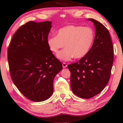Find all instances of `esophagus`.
I'll use <instances>...</instances> for the list:
<instances>
[{
    "label": "esophagus",
    "instance_id": "obj_1",
    "mask_svg": "<svg viewBox=\"0 0 123 123\" xmlns=\"http://www.w3.org/2000/svg\"><path fill=\"white\" fill-rule=\"evenodd\" d=\"M62 65H63V67L64 68H65L67 67V64L65 63H64V62H63V63H62Z\"/></svg>",
    "mask_w": 123,
    "mask_h": 123
}]
</instances>
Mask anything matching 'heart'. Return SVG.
Instances as JSON below:
<instances>
[{"label": "heart", "mask_w": 123, "mask_h": 123, "mask_svg": "<svg viewBox=\"0 0 123 123\" xmlns=\"http://www.w3.org/2000/svg\"><path fill=\"white\" fill-rule=\"evenodd\" d=\"M95 33L93 29L88 26L69 25L60 28L57 35H53L47 39V43L50 50L57 53L60 60L68 61L74 57L80 59L89 52L93 44Z\"/></svg>", "instance_id": "1"}]
</instances>
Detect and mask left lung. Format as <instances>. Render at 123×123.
Instances as JSON below:
<instances>
[{"label": "left lung", "instance_id": "8db88e82", "mask_svg": "<svg viewBox=\"0 0 123 123\" xmlns=\"http://www.w3.org/2000/svg\"><path fill=\"white\" fill-rule=\"evenodd\" d=\"M95 36L85 57L68 66L71 73L70 86L78 97L89 99L100 93L109 80L114 61V48L109 32L93 19Z\"/></svg>", "mask_w": 123, "mask_h": 123}]
</instances>
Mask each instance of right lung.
<instances>
[{"label": "right lung", "mask_w": 123, "mask_h": 123, "mask_svg": "<svg viewBox=\"0 0 123 123\" xmlns=\"http://www.w3.org/2000/svg\"><path fill=\"white\" fill-rule=\"evenodd\" d=\"M51 28L50 21H30L16 31L8 49L12 80L23 95L35 102L51 97L55 76L63 69L48 45Z\"/></svg>", "instance_id": "right-lung-1"}]
</instances>
